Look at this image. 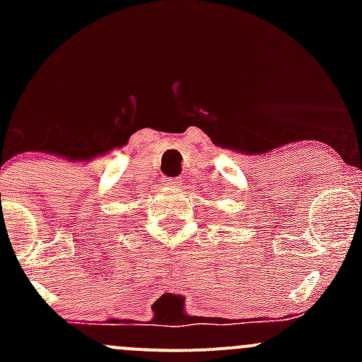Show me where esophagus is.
<instances>
[{"instance_id": "34e87169", "label": "esophagus", "mask_w": 362, "mask_h": 362, "mask_svg": "<svg viewBox=\"0 0 362 362\" xmlns=\"http://www.w3.org/2000/svg\"><path fill=\"white\" fill-rule=\"evenodd\" d=\"M182 182H184V180H182V178H168V180H166V178H164V184H166L168 187H175V189H177V187H180Z\"/></svg>"}]
</instances>
